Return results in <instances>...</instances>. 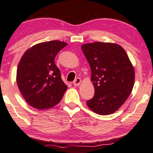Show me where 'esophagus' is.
<instances>
[{"instance_id":"obj_1","label":"esophagus","mask_w":153,"mask_h":153,"mask_svg":"<svg viewBox=\"0 0 153 153\" xmlns=\"http://www.w3.org/2000/svg\"><path fill=\"white\" fill-rule=\"evenodd\" d=\"M80 83H81V80H80V78H77L76 79L74 80L73 85H75V86H78V85H79L80 84Z\"/></svg>"}]
</instances>
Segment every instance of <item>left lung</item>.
Segmentation results:
<instances>
[{
	"label": "left lung",
	"mask_w": 153,
	"mask_h": 153,
	"mask_svg": "<svg viewBox=\"0 0 153 153\" xmlns=\"http://www.w3.org/2000/svg\"><path fill=\"white\" fill-rule=\"evenodd\" d=\"M81 47L91 67V80L95 89L94 96L87 101V105L99 115L114 113L133 89L134 66L123 47L117 43L95 42Z\"/></svg>",
	"instance_id": "1"
}]
</instances>
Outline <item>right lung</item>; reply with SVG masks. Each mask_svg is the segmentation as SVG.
Instances as JSON below:
<instances>
[{"mask_svg":"<svg viewBox=\"0 0 153 153\" xmlns=\"http://www.w3.org/2000/svg\"><path fill=\"white\" fill-rule=\"evenodd\" d=\"M68 43L51 41L37 43L25 52L16 70V83L25 101L39 110L59 103L68 86L54 63L55 56Z\"/></svg>","mask_w":153,"mask_h":153,"instance_id":"obj_1","label":"right lung"}]
</instances>
